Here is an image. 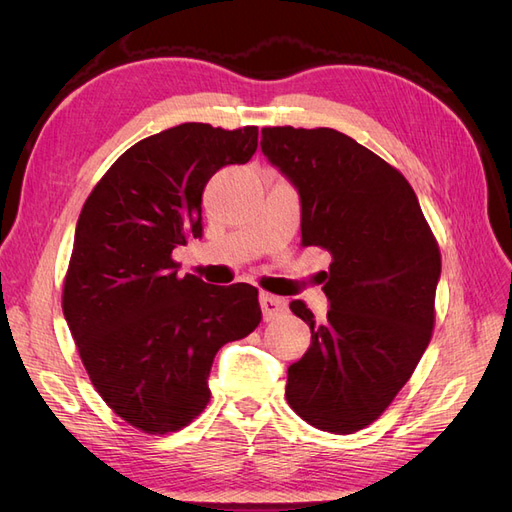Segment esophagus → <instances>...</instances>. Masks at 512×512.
<instances>
[{"instance_id":"esophagus-1","label":"esophagus","mask_w":512,"mask_h":512,"mask_svg":"<svg viewBox=\"0 0 512 512\" xmlns=\"http://www.w3.org/2000/svg\"><path fill=\"white\" fill-rule=\"evenodd\" d=\"M286 307L288 305L282 297H275V294H269V292L260 294V309H262V316H265V320H271V318H277L280 314H284Z\"/></svg>"}]
</instances>
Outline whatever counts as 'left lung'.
Here are the masks:
<instances>
[{
  "label": "left lung",
  "instance_id": "1",
  "mask_svg": "<svg viewBox=\"0 0 512 512\" xmlns=\"http://www.w3.org/2000/svg\"><path fill=\"white\" fill-rule=\"evenodd\" d=\"M260 149L294 185L303 245L331 254L329 312L294 316L312 344L288 367L286 399L303 421L352 433L389 408L429 346L440 250L406 177L331 128H265Z\"/></svg>",
  "mask_w": 512,
  "mask_h": 512
}]
</instances>
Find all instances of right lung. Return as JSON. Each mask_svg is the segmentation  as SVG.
<instances>
[{"label":"right lung","instance_id":"add662e5","mask_svg":"<svg viewBox=\"0 0 512 512\" xmlns=\"http://www.w3.org/2000/svg\"><path fill=\"white\" fill-rule=\"evenodd\" d=\"M256 147V126L181 123L147 136L108 168L76 222L64 316L100 397L145 433L192 423L215 354L260 324L254 286H209L173 260L203 237L209 179Z\"/></svg>","mask_w":512,"mask_h":512}]
</instances>
